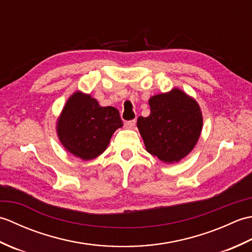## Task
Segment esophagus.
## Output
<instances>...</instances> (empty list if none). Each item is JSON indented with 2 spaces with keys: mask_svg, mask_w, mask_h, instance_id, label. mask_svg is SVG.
Here are the masks:
<instances>
[{
  "mask_svg": "<svg viewBox=\"0 0 252 252\" xmlns=\"http://www.w3.org/2000/svg\"><path fill=\"white\" fill-rule=\"evenodd\" d=\"M135 120H130V121H126L125 123V126L126 127V129H134L135 126Z\"/></svg>",
  "mask_w": 252,
  "mask_h": 252,
  "instance_id": "34e87169",
  "label": "esophagus"
}]
</instances>
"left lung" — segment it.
Returning a JSON list of instances; mask_svg holds the SVG:
<instances>
[{
    "mask_svg": "<svg viewBox=\"0 0 252 252\" xmlns=\"http://www.w3.org/2000/svg\"><path fill=\"white\" fill-rule=\"evenodd\" d=\"M151 115L138 117L146 151L163 162H178L195 147L202 129L197 101L180 89L149 98Z\"/></svg>",
    "mask_w": 252,
    "mask_h": 252,
    "instance_id": "8db88e82",
    "label": "left lung"
}]
</instances>
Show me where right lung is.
<instances>
[{"instance_id": "add662e5", "label": "right lung", "mask_w": 252, "mask_h": 252, "mask_svg": "<svg viewBox=\"0 0 252 252\" xmlns=\"http://www.w3.org/2000/svg\"><path fill=\"white\" fill-rule=\"evenodd\" d=\"M123 126L115 107H101L89 94L73 93L57 120V135L67 151L82 160L105 152L114 132Z\"/></svg>"}]
</instances>
